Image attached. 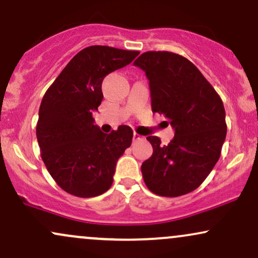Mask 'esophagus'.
Segmentation results:
<instances>
[{"label":"esophagus","instance_id":"34e87169","mask_svg":"<svg viewBox=\"0 0 258 258\" xmlns=\"http://www.w3.org/2000/svg\"><path fill=\"white\" fill-rule=\"evenodd\" d=\"M142 139H144V137H143V136H141V135H138V133H133V141L135 142H137V141H142Z\"/></svg>","mask_w":258,"mask_h":258}]
</instances>
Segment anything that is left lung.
I'll list each match as a JSON object with an SVG mask.
<instances>
[{"instance_id":"1","label":"left lung","mask_w":258,"mask_h":258,"mask_svg":"<svg viewBox=\"0 0 258 258\" xmlns=\"http://www.w3.org/2000/svg\"><path fill=\"white\" fill-rule=\"evenodd\" d=\"M145 72L151 109L174 128L168 145L149 136L154 153L142 164L145 185L155 195L178 197L196 190L212 172L225 142L223 103L200 70L181 55L147 51L133 62Z\"/></svg>"}]
</instances>
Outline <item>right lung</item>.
Returning <instances> with one entry per match:
<instances>
[{"instance_id": "add662e5", "label": "right lung", "mask_w": 258, "mask_h": 258, "mask_svg": "<svg viewBox=\"0 0 258 258\" xmlns=\"http://www.w3.org/2000/svg\"><path fill=\"white\" fill-rule=\"evenodd\" d=\"M138 54L88 46L68 62L42 99L36 127L40 156L56 184L73 196L96 197L109 190L117 160L131 147V127L105 135L95 125L92 111L103 99L104 77Z\"/></svg>"}]
</instances>
